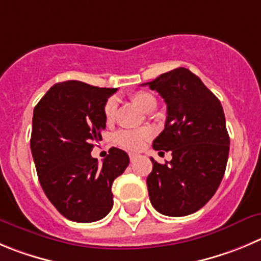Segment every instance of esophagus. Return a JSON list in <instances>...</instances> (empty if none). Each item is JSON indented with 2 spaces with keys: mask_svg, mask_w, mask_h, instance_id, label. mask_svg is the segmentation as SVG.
Returning <instances> with one entry per match:
<instances>
[{
  "mask_svg": "<svg viewBox=\"0 0 261 261\" xmlns=\"http://www.w3.org/2000/svg\"><path fill=\"white\" fill-rule=\"evenodd\" d=\"M138 157H139V155L136 154V153H130V161H131V162H134V161H135Z\"/></svg>",
  "mask_w": 261,
  "mask_h": 261,
  "instance_id": "obj_1",
  "label": "esophagus"
}]
</instances>
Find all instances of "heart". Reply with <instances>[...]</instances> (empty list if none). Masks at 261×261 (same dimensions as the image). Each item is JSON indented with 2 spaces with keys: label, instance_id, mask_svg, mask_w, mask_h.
I'll return each instance as SVG.
<instances>
[{
  "label": "heart",
  "instance_id": "b5f03b06",
  "mask_svg": "<svg viewBox=\"0 0 261 261\" xmlns=\"http://www.w3.org/2000/svg\"><path fill=\"white\" fill-rule=\"evenodd\" d=\"M131 99L134 103L142 109H145L149 107V104L155 103L154 97L145 91H136L131 94ZM117 111V101L116 99H109L104 106V116H106L107 121H112L114 118V114ZM152 136V131L148 128H140V130H121L114 135V142L118 144L119 147L126 148L130 150H139L143 148L148 139Z\"/></svg>",
  "mask_w": 261,
  "mask_h": 261
}]
</instances>
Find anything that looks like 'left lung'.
<instances>
[{
    "instance_id": "8db88e82",
    "label": "left lung",
    "mask_w": 261,
    "mask_h": 261,
    "mask_svg": "<svg viewBox=\"0 0 261 261\" xmlns=\"http://www.w3.org/2000/svg\"><path fill=\"white\" fill-rule=\"evenodd\" d=\"M164 97L167 118L153 149L171 152L165 165L150 158L147 177L150 203L166 216H186L215 194L229 154L223 107L203 82L187 68H176L147 82Z\"/></svg>"
}]
</instances>
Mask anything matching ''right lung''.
I'll list each match as a JSON object with an SVG mask.
<instances>
[{"label":"right lung","instance_id":"add662e5","mask_svg":"<svg viewBox=\"0 0 261 261\" xmlns=\"http://www.w3.org/2000/svg\"><path fill=\"white\" fill-rule=\"evenodd\" d=\"M116 91L65 81L54 85L35 107L31 150L38 180L68 220L92 223L113 207L112 184L128 166V155L113 147L99 165L91 150L101 140L104 106Z\"/></svg>","mask_w":261,"mask_h":261}]
</instances>
